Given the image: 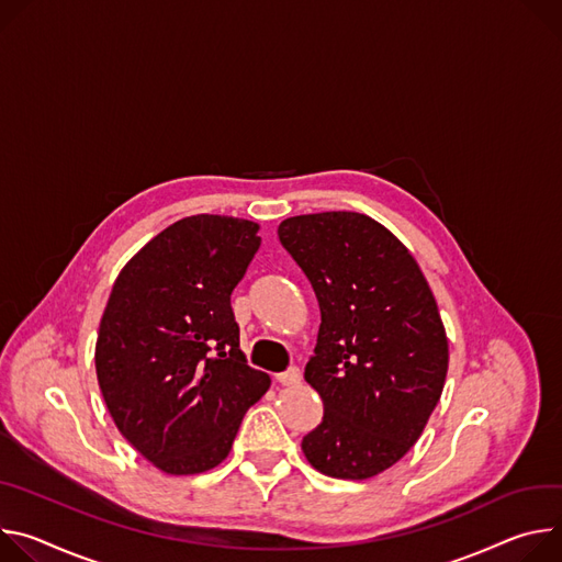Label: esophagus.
Returning a JSON list of instances; mask_svg holds the SVG:
<instances>
[{
  "label": "esophagus",
  "mask_w": 562,
  "mask_h": 562,
  "mask_svg": "<svg viewBox=\"0 0 562 562\" xmlns=\"http://www.w3.org/2000/svg\"><path fill=\"white\" fill-rule=\"evenodd\" d=\"M277 382H279L281 386H296V384L301 382V372H299V368H288L285 372H279V375H277Z\"/></svg>",
  "instance_id": "esophagus-1"
}]
</instances>
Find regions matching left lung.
<instances>
[{
	"label": "left lung",
	"mask_w": 562,
	"mask_h": 562,
	"mask_svg": "<svg viewBox=\"0 0 562 562\" xmlns=\"http://www.w3.org/2000/svg\"><path fill=\"white\" fill-rule=\"evenodd\" d=\"M279 240L322 313L305 382L324 419L301 449L324 475L368 480L411 451L440 402L449 341L438 303L404 243L366 214L292 216Z\"/></svg>",
	"instance_id": "8db88e82"
}]
</instances>
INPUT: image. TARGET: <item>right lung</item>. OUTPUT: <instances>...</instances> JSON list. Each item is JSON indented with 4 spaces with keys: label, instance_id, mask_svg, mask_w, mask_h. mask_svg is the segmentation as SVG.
Masks as SVG:
<instances>
[{
    "label": "right lung",
    "instance_id": "1",
    "mask_svg": "<svg viewBox=\"0 0 562 562\" xmlns=\"http://www.w3.org/2000/svg\"><path fill=\"white\" fill-rule=\"evenodd\" d=\"M259 225L196 214L122 268L95 341V372L117 430L169 475L218 467L245 411L270 389L238 348L229 305L261 245Z\"/></svg>",
    "mask_w": 562,
    "mask_h": 562
}]
</instances>
